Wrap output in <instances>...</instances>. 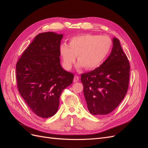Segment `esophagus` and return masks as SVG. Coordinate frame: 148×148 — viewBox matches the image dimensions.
<instances>
[{"label":"esophagus","instance_id":"1","mask_svg":"<svg viewBox=\"0 0 148 148\" xmlns=\"http://www.w3.org/2000/svg\"><path fill=\"white\" fill-rule=\"evenodd\" d=\"M79 80V77L77 75H75L74 77V78H73V82L75 83V82H77Z\"/></svg>","mask_w":148,"mask_h":148}]
</instances>
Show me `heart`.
Instances as JSON below:
<instances>
[{
  "instance_id": "b5f03b06",
  "label": "heart",
  "mask_w": 148,
  "mask_h": 148,
  "mask_svg": "<svg viewBox=\"0 0 148 148\" xmlns=\"http://www.w3.org/2000/svg\"><path fill=\"white\" fill-rule=\"evenodd\" d=\"M112 45V41L108 36L86 34L71 38L69 45L62 44L60 52L66 69L71 68L77 56L78 66H84L86 70H91L102 63Z\"/></svg>"
}]
</instances>
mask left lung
I'll use <instances>...</instances> for the list:
<instances>
[{
	"label": "left lung",
	"instance_id": "8db88e82",
	"mask_svg": "<svg viewBox=\"0 0 148 148\" xmlns=\"http://www.w3.org/2000/svg\"><path fill=\"white\" fill-rule=\"evenodd\" d=\"M130 66L120 41L113 39L109 57L97 68L81 75L88 109L92 115H107L117 108L128 91Z\"/></svg>",
	"mask_w": 148,
	"mask_h": 148
}]
</instances>
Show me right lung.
I'll return each instance as SVG.
<instances>
[{"label": "right lung", "mask_w": 148, "mask_h": 148, "mask_svg": "<svg viewBox=\"0 0 148 148\" xmlns=\"http://www.w3.org/2000/svg\"><path fill=\"white\" fill-rule=\"evenodd\" d=\"M62 34H38L16 65L17 88L29 109L38 117L55 115L64 89L72 83L74 75L60 65Z\"/></svg>", "instance_id": "1"}]
</instances>
